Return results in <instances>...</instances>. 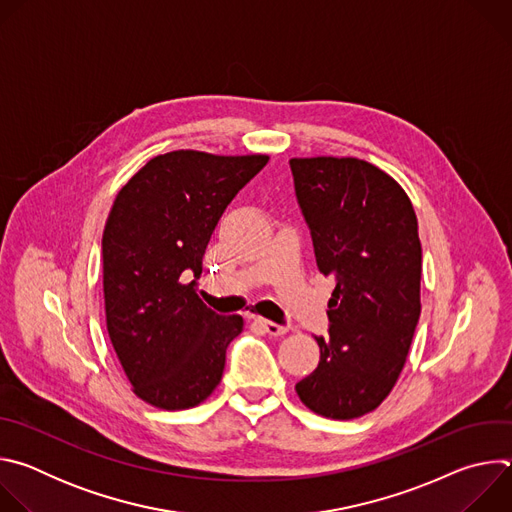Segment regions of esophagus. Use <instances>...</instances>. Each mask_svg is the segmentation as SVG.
Returning a JSON list of instances; mask_svg holds the SVG:
<instances>
[{
    "label": "esophagus",
    "mask_w": 512,
    "mask_h": 512,
    "mask_svg": "<svg viewBox=\"0 0 512 512\" xmlns=\"http://www.w3.org/2000/svg\"><path fill=\"white\" fill-rule=\"evenodd\" d=\"M255 322L269 336H283L287 332V326H281V324H275V322H269V320H263V318H257Z\"/></svg>",
    "instance_id": "esophagus-1"
}]
</instances>
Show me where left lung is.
Instances as JSON below:
<instances>
[{"mask_svg": "<svg viewBox=\"0 0 512 512\" xmlns=\"http://www.w3.org/2000/svg\"><path fill=\"white\" fill-rule=\"evenodd\" d=\"M316 263L336 279L320 362L296 385L330 419L377 409L395 387L421 314V243L405 190L356 158L289 160Z\"/></svg>", "mask_w": 512, "mask_h": 512, "instance_id": "left-lung-1", "label": "left lung"}]
</instances>
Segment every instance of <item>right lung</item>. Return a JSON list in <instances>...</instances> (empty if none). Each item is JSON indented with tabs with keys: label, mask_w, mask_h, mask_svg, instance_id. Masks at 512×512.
<instances>
[{
	"label": "right lung",
	"mask_w": 512,
	"mask_h": 512,
	"mask_svg": "<svg viewBox=\"0 0 512 512\" xmlns=\"http://www.w3.org/2000/svg\"><path fill=\"white\" fill-rule=\"evenodd\" d=\"M267 160L178 150L119 190L101 241L107 332L145 403L188 409L221 383L243 318L218 316L182 281L200 275L218 218Z\"/></svg>",
	"instance_id": "add662e5"
}]
</instances>
